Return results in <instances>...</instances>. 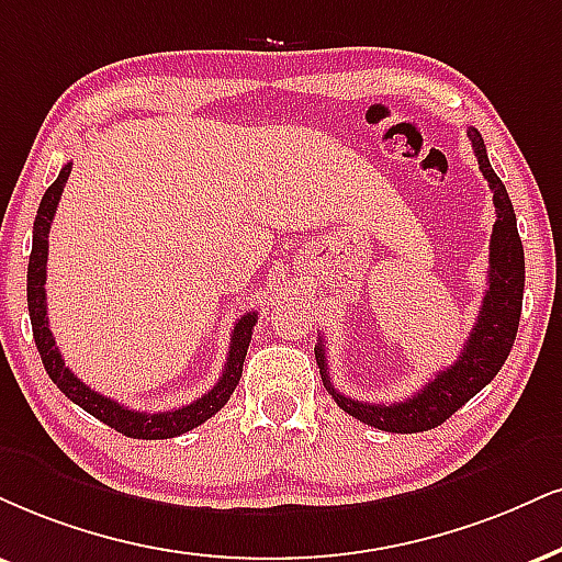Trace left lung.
I'll use <instances>...</instances> for the list:
<instances>
[{
  "label": "left lung",
  "mask_w": 562,
  "mask_h": 562,
  "mask_svg": "<svg viewBox=\"0 0 562 562\" xmlns=\"http://www.w3.org/2000/svg\"><path fill=\"white\" fill-rule=\"evenodd\" d=\"M469 140H472L482 175L493 190L497 221L493 226V239H490L487 292H484L480 317H476L459 359L446 370H440L412 398L398 401V404H367V401H355L336 391L328 375L323 338L315 346V359L321 367L325 391L334 396L346 414L370 427L385 429V432H425V429L442 425L450 414L459 412L469 398H474L501 372L510 349H514L524 302V245L518 237L516 213L508 192L490 166L487 148H484L482 135L474 127L469 130Z\"/></svg>",
  "instance_id": "obj_1"
}]
</instances>
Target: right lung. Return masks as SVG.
Masks as SVG:
<instances>
[{
	"label": "right lung",
	"mask_w": 562,
	"mask_h": 562,
	"mask_svg": "<svg viewBox=\"0 0 562 562\" xmlns=\"http://www.w3.org/2000/svg\"><path fill=\"white\" fill-rule=\"evenodd\" d=\"M72 171V164L61 166L59 177L54 179V184L48 187L46 195L41 198L36 221H33V249L31 260H27V313H31V325H33V338H36L41 362H44L48 378L54 380V385L59 387L61 393L69 401H75L80 408H86L88 414H93L95 419H101L103 425L114 427L116 432L127 435V438L137 440H166L177 438V435L190 432L198 425H203L205 419H211L218 408H224L228 396L237 387L241 378V364H245L247 346L252 341V328L258 323V313L241 315L237 325H234L232 344H228L226 364L221 370L218 383L200 396L192 404L182 408H171V412H135V408H127L120 401L101 396V393L90 391V387L82 383V380L75 375L72 370L61 359L57 344H54L52 330H48V317H46V258H48V228H52V218L57 213L61 190H65V182Z\"/></svg>",
	"instance_id": "1"
}]
</instances>
